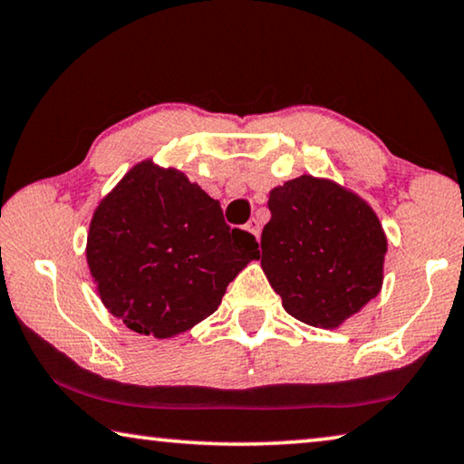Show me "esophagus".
<instances>
[{"instance_id":"obj_1","label":"esophagus","mask_w":464,"mask_h":464,"mask_svg":"<svg viewBox=\"0 0 464 464\" xmlns=\"http://www.w3.org/2000/svg\"><path fill=\"white\" fill-rule=\"evenodd\" d=\"M246 231H247V233H252L254 237L258 239V237H260V223H258V220H256V218H249V220H247V225H246Z\"/></svg>"}]
</instances>
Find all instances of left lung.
Returning a JSON list of instances; mask_svg holds the SVG:
<instances>
[{"label": "left lung", "instance_id": "left-lung-1", "mask_svg": "<svg viewBox=\"0 0 464 464\" xmlns=\"http://www.w3.org/2000/svg\"><path fill=\"white\" fill-rule=\"evenodd\" d=\"M268 208L258 260L286 314L334 330L382 291L388 239L362 196L301 175L270 189Z\"/></svg>", "mask_w": 464, "mask_h": 464}]
</instances>
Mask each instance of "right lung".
<instances>
[{
    "mask_svg": "<svg viewBox=\"0 0 464 464\" xmlns=\"http://www.w3.org/2000/svg\"><path fill=\"white\" fill-rule=\"evenodd\" d=\"M220 202L175 167L140 160L92 212L86 262L102 305L130 330L173 338L215 314L227 285L258 260Z\"/></svg>",
    "mask_w": 464,
    "mask_h": 464,
    "instance_id": "obj_1",
    "label": "right lung"
}]
</instances>
